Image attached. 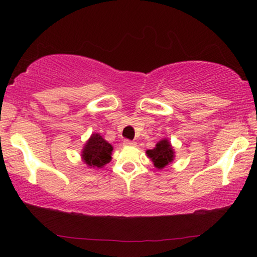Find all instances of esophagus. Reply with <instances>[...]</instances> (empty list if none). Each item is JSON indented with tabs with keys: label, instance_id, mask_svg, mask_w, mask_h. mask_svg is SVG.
<instances>
[{
	"label": "esophagus",
	"instance_id": "obj_1",
	"mask_svg": "<svg viewBox=\"0 0 257 257\" xmlns=\"http://www.w3.org/2000/svg\"><path fill=\"white\" fill-rule=\"evenodd\" d=\"M122 145H124V146H135L136 145V143L135 142H132V140H127V139H126V140H124V143H122Z\"/></svg>",
	"mask_w": 257,
	"mask_h": 257
}]
</instances>
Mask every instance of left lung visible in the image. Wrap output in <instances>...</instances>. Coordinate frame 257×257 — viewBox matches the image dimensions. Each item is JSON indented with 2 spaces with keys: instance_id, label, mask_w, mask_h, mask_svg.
I'll use <instances>...</instances> for the list:
<instances>
[{
  "instance_id": "8db88e82",
  "label": "left lung",
  "mask_w": 257,
  "mask_h": 257,
  "mask_svg": "<svg viewBox=\"0 0 257 257\" xmlns=\"http://www.w3.org/2000/svg\"><path fill=\"white\" fill-rule=\"evenodd\" d=\"M146 154L158 170H163L174 160V150L168 139L160 140L154 149L147 150Z\"/></svg>"
}]
</instances>
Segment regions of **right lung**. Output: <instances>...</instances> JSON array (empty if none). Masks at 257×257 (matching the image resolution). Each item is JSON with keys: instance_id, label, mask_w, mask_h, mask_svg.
Masks as SVG:
<instances>
[{"instance_id": "1", "label": "right lung", "mask_w": 257, "mask_h": 257, "mask_svg": "<svg viewBox=\"0 0 257 257\" xmlns=\"http://www.w3.org/2000/svg\"><path fill=\"white\" fill-rule=\"evenodd\" d=\"M113 147L99 133H93L87 140L82 151V159L89 167L101 168L112 159Z\"/></svg>"}]
</instances>
